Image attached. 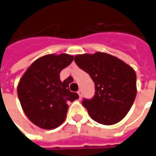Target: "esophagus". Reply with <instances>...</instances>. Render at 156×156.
I'll return each mask as SVG.
<instances>
[{
	"instance_id": "esophagus-1",
	"label": "esophagus",
	"mask_w": 156,
	"mask_h": 156,
	"mask_svg": "<svg viewBox=\"0 0 156 156\" xmlns=\"http://www.w3.org/2000/svg\"><path fill=\"white\" fill-rule=\"evenodd\" d=\"M78 95H79V98L81 99L82 95H83V92H82V90H78Z\"/></svg>"
}]
</instances>
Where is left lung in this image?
<instances>
[{
    "label": "left lung",
    "instance_id": "left-lung-1",
    "mask_svg": "<svg viewBox=\"0 0 156 156\" xmlns=\"http://www.w3.org/2000/svg\"><path fill=\"white\" fill-rule=\"evenodd\" d=\"M74 62L89 73L95 84V94L83 105L90 117L103 125L123 119L137 94L133 68L114 55L104 52L75 55Z\"/></svg>",
    "mask_w": 156,
    "mask_h": 156
}]
</instances>
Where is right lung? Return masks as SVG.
Returning <instances> with one entry per match:
<instances>
[{"instance_id": "right-lung-1", "label": "right lung", "mask_w": 156, "mask_h": 156, "mask_svg": "<svg viewBox=\"0 0 156 156\" xmlns=\"http://www.w3.org/2000/svg\"><path fill=\"white\" fill-rule=\"evenodd\" d=\"M69 54H49L35 60L17 84V95L23 111L31 122L43 129H54L66 119L68 101L78 99L68 87L72 77L64 81L60 73L73 61Z\"/></svg>"}]
</instances>
